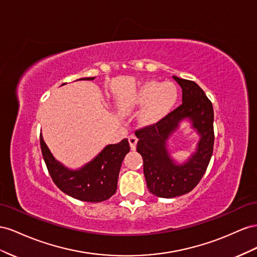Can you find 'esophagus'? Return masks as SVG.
I'll use <instances>...</instances> for the list:
<instances>
[{
	"label": "esophagus",
	"instance_id": "esophagus-1",
	"mask_svg": "<svg viewBox=\"0 0 257 257\" xmlns=\"http://www.w3.org/2000/svg\"><path fill=\"white\" fill-rule=\"evenodd\" d=\"M128 141H129L131 150H136V148H137V142H138L137 137H136L135 135L129 136V137H128Z\"/></svg>",
	"mask_w": 257,
	"mask_h": 257
}]
</instances>
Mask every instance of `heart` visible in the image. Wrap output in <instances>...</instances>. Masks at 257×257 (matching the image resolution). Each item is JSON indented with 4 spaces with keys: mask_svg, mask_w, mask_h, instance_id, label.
<instances>
[{
    "mask_svg": "<svg viewBox=\"0 0 257 257\" xmlns=\"http://www.w3.org/2000/svg\"><path fill=\"white\" fill-rule=\"evenodd\" d=\"M178 100V88L171 82L158 83L148 80L143 83L130 100L134 105H146L144 117L148 120H155L164 116Z\"/></svg>",
    "mask_w": 257,
    "mask_h": 257,
    "instance_id": "heart-1",
    "label": "heart"
}]
</instances>
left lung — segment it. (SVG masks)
<instances>
[{
    "mask_svg": "<svg viewBox=\"0 0 257 257\" xmlns=\"http://www.w3.org/2000/svg\"><path fill=\"white\" fill-rule=\"evenodd\" d=\"M173 78L182 88V104L156 123L136 130L146 184L153 195L160 198H174L193 190L207 170L214 144L211 101L193 80ZM183 119L192 121L201 140L187 163L177 165L166 150V141Z\"/></svg>",
    "mask_w": 257,
    "mask_h": 257,
    "instance_id": "left-lung-1",
    "label": "left lung"
}]
</instances>
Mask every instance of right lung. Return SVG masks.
<instances>
[{
	"mask_svg": "<svg viewBox=\"0 0 257 257\" xmlns=\"http://www.w3.org/2000/svg\"><path fill=\"white\" fill-rule=\"evenodd\" d=\"M94 77L80 79L91 80ZM42 155L55 184L64 194L87 202H101L112 197L117 189V181L124 156L130 151L129 142L123 139L109 144L97 157L78 170H70L51 155L43 137H40Z\"/></svg>",
	"mask_w": 257,
	"mask_h": 257,
	"instance_id": "right-lung-1",
	"label": "right lung"
}]
</instances>
